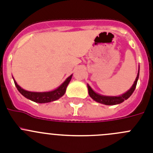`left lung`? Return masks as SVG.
I'll return each instance as SVG.
<instances>
[{
    "label": "left lung",
    "mask_w": 153,
    "mask_h": 153,
    "mask_svg": "<svg viewBox=\"0 0 153 153\" xmlns=\"http://www.w3.org/2000/svg\"><path fill=\"white\" fill-rule=\"evenodd\" d=\"M139 75H140V67H139V70H138V74L136 76V80L134 81V83L131 86V88L129 89L128 91L126 92L125 93L120 96H103L101 94L96 93L93 89L90 87L89 84H87V87H88V93L90 97L93 99V100H95L96 102H100V103L104 104V105H108V106H111V105H117V104H120L123 102V101L126 100L127 99L129 98L132 93L134 92L135 89H136V84H137V81L139 79Z\"/></svg>",
    "instance_id": "obj_1"
}]
</instances>
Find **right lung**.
I'll use <instances>...</instances> for the list:
<instances>
[{"label":"right lung","mask_w":153,"mask_h":153,"mask_svg":"<svg viewBox=\"0 0 153 153\" xmlns=\"http://www.w3.org/2000/svg\"><path fill=\"white\" fill-rule=\"evenodd\" d=\"M72 75H70V76L66 79V80L60 85V86H58L57 88L53 90L48 92H31L27 91V90H24L21 88V86H19L15 81V79H13L14 81V84H15L16 87H17V90L24 96V97H26L27 99H29L31 101H33L35 102H38V103H46V102H53V101L57 100L60 97H63L66 93V90L68 86L70 81L71 80L72 78Z\"/></svg>","instance_id":"obj_1"}]
</instances>
